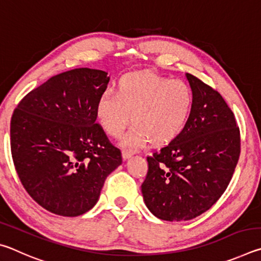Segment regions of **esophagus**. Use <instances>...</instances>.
<instances>
[{
  "instance_id": "1",
  "label": "esophagus",
  "mask_w": 261,
  "mask_h": 261,
  "mask_svg": "<svg viewBox=\"0 0 261 261\" xmlns=\"http://www.w3.org/2000/svg\"><path fill=\"white\" fill-rule=\"evenodd\" d=\"M131 156H132V153H131V152L125 151V149L122 152V158L124 159V160H127V159H130Z\"/></svg>"
}]
</instances>
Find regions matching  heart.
<instances>
[{"label":"heart","mask_w":261,"mask_h":261,"mask_svg":"<svg viewBox=\"0 0 261 261\" xmlns=\"http://www.w3.org/2000/svg\"><path fill=\"white\" fill-rule=\"evenodd\" d=\"M193 107V92L187 83L154 73H131L118 81L117 92L106 90L96 102V116L108 135H122L123 147L137 149L153 140L168 143L187 125Z\"/></svg>","instance_id":"1"}]
</instances>
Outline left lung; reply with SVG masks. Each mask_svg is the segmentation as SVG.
Listing matches in <instances>:
<instances>
[{"mask_svg": "<svg viewBox=\"0 0 261 261\" xmlns=\"http://www.w3.org/2000/svg\"><path fill=\"white\" fill-rule=\"evenodd\" d=\"M193 107L182 132L147 158L144 201L158 219L188 221L205 213L226 191L241 153L240 129L222 96L185 73Z\"/></svg>", "mask_w": 261, "mask_h": 261, "instance_id": "obj_1", "label": "left lung"}]
</instances>
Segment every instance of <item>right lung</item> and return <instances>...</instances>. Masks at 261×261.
I'll return each mask as SVG.
<instances>
[{"label":"right lung","instance_id":"1","mask_svg":"<svg viewBox=\"0 0 261 261\" xmlns=\"http://www.w3.org/2000/svg\"><path fill=\"white\" fill-rule=\"evenodd\" d=\"M102 70L56 74L25 95L11 117V154L21 184L51 213L79 216L98 202L107 176L122 163L98 123L107 88Z\"/></svg>","mask_w":261,"mask_h":261}]
</instances>
